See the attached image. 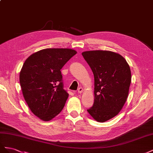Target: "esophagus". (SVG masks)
Masks as SVG:
<instances>
[{
  "label": "esophagus",
  "mask_w": 153,
  "mask_h": 153,
  "mask_svg": "<svg viewBox=\"0 0 153 153\" xmlns=\"http://www.w3.org/2000/svg\"><path fill=\"white\" fill-rule=\"evenodd\" d=\"M84 92V89H83V88L82 87H79V89H78V92L79 94H81V93H82V92Z\"/></svg>",
  "instance_id": "obj_1"
}]
</instances>
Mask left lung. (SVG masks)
<instances>
[{"instance_id": "1", "label": "left lung", "mask_w": 153, "mask_h": 153, "mask_svg": "<svg viewBox=\"0 0 153 153\" xmlns=\"http://www.w3.org/2000/svg\"><path fill=\"white\" fill-rule=\"evenodd\" d=\"M94 77V102L87 112L103 123L116 116L127 100L131 80L130 68L122 55L108 50L82 52Z\"/></svg>"}]
</instances>
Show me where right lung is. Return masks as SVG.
<instances>
[{
    "instance_id": "1",
    "label": "right lung",
    "mask_w": 153,
    "mask_h": 153,
    "mask_svg": "<svg viewBox=\"0 0 153 153\" xmlns=\"http://www.w3.org/2000/svg\"><path fill=\"white\" fill-rule=\"evenodd\" d=\"M76 51L46 48L30 55L20 72L23 96L36 116L49 121L61 112L69 96L63 89L61 69Z\"/></svg>"
}]
</instances>
